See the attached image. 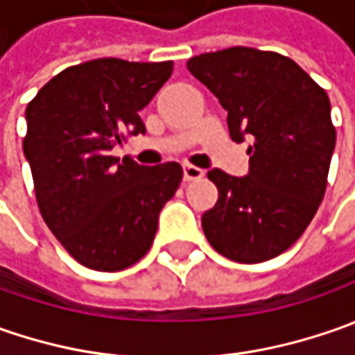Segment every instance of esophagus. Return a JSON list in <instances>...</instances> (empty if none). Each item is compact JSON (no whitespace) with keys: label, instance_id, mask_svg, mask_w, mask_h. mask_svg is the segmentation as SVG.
Wrapping results in <instances>:
<instances>
[{"label":"esophagus","instance_id":"1","mask_svg":"<svg viewBox=\"0 0 355 355\" xmlns=\"http://www.w3.org/2000/svg\"><path fill=\"white\" fill-rule=\"evenodd\" d=\"M203 178V170L196 168V166H184V180L185 182H191V180H201Z\"/></svg>","mask_w":355,"mask_h":355}]
</instances>
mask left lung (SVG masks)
I'll list each match as a JSON object with an SVG mask.
<instances>
[{
  "label": "left lung",
  "mask_w": 355,
  "mask_h": 355,
  "mask_svg": "<svg viewBox=\"0 0 355 355\" xmlns=\"http://www.w3.org/2000/svg\"><path fill=\"white\" fill-rule=\"evenodd\" d=\"M187 71L227 110L233 142L251 140L249 173L207 171L219 189L201 227L217 252L237 263L279 257L318 211L336 130L330 98L288 57L251 47L205 53Z\"/></svg>",
  "instance_id": "obj_1"
}]
</instances>
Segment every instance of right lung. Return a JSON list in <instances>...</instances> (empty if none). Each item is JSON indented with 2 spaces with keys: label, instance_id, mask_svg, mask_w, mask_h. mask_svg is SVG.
<instances>
[{
  "label": "right lung",
  "instance_id": "obj_1",
  "mask_svg": "<svg viewBox=\"0 0 355 355\" xmlns=\"http://www.w3.org/2000/svg\"><path fill=\"white\" fill-rule=\"evenodd\" d=\"M173 64L96 59L53 76L27 104L23 154L53 235L80 265L122 270L152 247L157 215L182 182V166H140L112 156L124 134L146 132L140 110Z\"/></svg>",
  "mask_w": 355,
  "mask_h": 355
}]
</instances>
